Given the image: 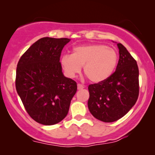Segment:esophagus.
<instances>
[{
	"instance_id": "34e87169",
	"label": "esophagus",
	"mask_w": 155,
	"mask_h": 155,
	"mask_svg": "<svg viewBox=\"0 0 155 155\" xmlns=\"http://www.w3.org/2000/svg\"><path fill=\"white\" fill-rule=\"evenodd\" d=\"M77 88L78 90H82V89H84V86L82 84H77Z\"/></svg>"
}]
</instances>
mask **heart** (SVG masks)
<instances>
[{"label":"heart","instance_id":"heart-1","mask_svg":"<svg viewBox=\"0 0 155 155\" xmlns=\"http://www.w3.org/2000/svg\"><path fill=\"white\" fill-rule=\"evenodd\" d=\"M118 63L117 51L100 44L76 46L71 54H64L60 64L65 74L74 77L81 71L92 83H101L111 76Z\"/></svg>","mask_w":155,"mask_h":155}]
</instances>
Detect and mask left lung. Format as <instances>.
I'll list each match as a JSON object with an SVG mask.
<instances>
[{
  "mask_svg": "<svg viewBox=\"0 0 155 155\" xmlns=\"http://www.w3.org/2000/svg\"><path fill=\"white\" fill-rule=\"evenodd\" d=\"M120 59L108 79L88 87V108L92 116L104 122L120 120L134 106L139 94L138 65L122 44H117Z\"/></svg>",
  "mask_w": 155,
  "mask_h": 155,
  "instance_id": "1",
  "label": "left lung"
}]
</instances>
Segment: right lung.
Here are the masks:
<instances>
[{
    "mask_svg": "<svg viewBox=\"0 0 155 155\" xmlns=\"http://www.w3.org/2000/svg\"><path fill=\"white\" fill-rule=\"evenodd\" d=\"M71 39L44 37L35 41L19 59L16 90L28 114L35 122L52 125L67 116L77 90L75 81L64 76L60 62Z\"/></svg>",
    "mask_w": 155,
    "mask_h": 155,
    "instance_id": "add662e5",
    "label": "right lung"
}]
</instances>
